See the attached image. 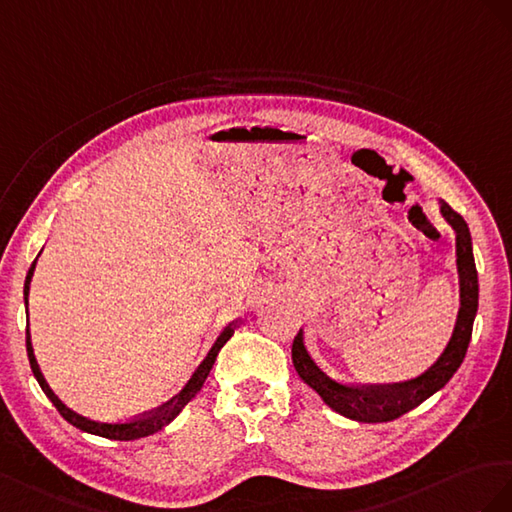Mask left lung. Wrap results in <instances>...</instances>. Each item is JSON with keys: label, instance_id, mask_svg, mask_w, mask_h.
<instances>
[{"label": "left lung", "instance_id": "obj_1", "mask_svg": "<svg viewBox=\"0 0 512 512\" xmlns=\"http://www.w3.org/2000/svg\"><path fill=\"white\" fill-rule=\"evenodd\" d=\"M446 221L457 231V270L461 287V309L457 315V326L444 354L437 358L433 367L410 382L401 384H377V386H354L343 384L321 371L302 343V330L296 334L291 345V360L304 384H309L328 407L341 416L358 422H390L403 414L412 412L431 394L448 384L465 358L467 345L472 339V326L478 311V272L472 253L470 227L463 216L452 210L446 201L440 206Z\"/></svg>", "mask_w": 512, "mask_h": 512}]
</instances>
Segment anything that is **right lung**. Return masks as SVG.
I'll list each match as a JSON object with an SVG mask.
<instances>
[{"instance_id": "obj_1", "label": "right lung", "mask_w": 512, "mask_h": 512, "mask_svg": "<svg viewBox=\"0 0 512 512\" xmlns=\"http://www.w3.org/2000/svg\"><path fill=\"white\" fill-rule=\"evenodd\" d=\"M34 268H36V261L32 264V268H29L27 276H25V306H27V296H29V281H32L34 276ZM233 330H236V324H229L221 337L216 339V343L212 345L210 354L206 356V360H203L197 371L193 373V377L188 379V384L182 388L180 394H175V397L171 401H167L165 405H160L158 410H152V412H145V414H139L135 418L130 420H118V422H105V420H92V418H85L77 412H72L70 407H66L60 399L55 397V392L49 388V384L45 382V377H42L40 369H38V362L34 358V349H32V341H29V328L25 330V345H27V358H29V367H32L34 371V377L38 379V384L42 388V392L47 394V397L51 399V403L57 407V412H60L64 416V420H68L72 427H77L81 431H87V433H94V435H100V437H107V440H122V442H128V440H137V437H145V435H152L156 431H160L163 427H167L169 422L178 416L182 412V407L191 401L195 394L201 390L203 382H206V377L210 375V369L212 364L218 356V352H221V347L231 339Z\"/></svg>"}]
</instances>
